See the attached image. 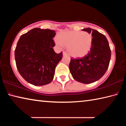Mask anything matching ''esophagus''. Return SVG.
<instances>
[{
	"label": "esophagus",
	"mask_w": 126,
	"mask_h": 126,
	"mask_svg": "<svg viewBox=\"0 0 126 126\" xmlns=\"http://www.w3.org/2000/svg\"><path fill=\"white\" fill-rule=\"evenodd\" d=\"M63 56H65V55H67V54L65 52H63Z\"/></svg>",
	"instance_id": "obj_1"
}]
</instances>
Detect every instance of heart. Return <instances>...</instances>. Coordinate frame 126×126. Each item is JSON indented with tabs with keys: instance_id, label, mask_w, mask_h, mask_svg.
Listing matches in <instances>:
<instances>
[{
	"instance_id": "b5f03b06",
	"label": "heart",
	"mask_w": 126,
	"mask_h": 126,
	"mask_svg": "<svg viewBox=\"0 0 126 126\" xmlns=\"http://www.w3.org/2000/svg\"><path fill=\"white\" fill-rule=\"evenodd\" d=\"M55 39L57 46L67 47L68 54L74 58H82L90 52L92 47L93 37L87 32L64 31Z\"/></svg>"
}]
</instances>
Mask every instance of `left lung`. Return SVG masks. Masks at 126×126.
I'll list each match as a JSON object with an SVG mask.
<instances>
[{"instance_id":"left-lung-1","label":"left lung","mask_w":126,"mask_h":126,"mask_svg":"<svg viewBox=\"0 0 126 126\" xmlns=\"http://www.w3.org/2000/svg\"><path fill=\"white\" fill-rule=\"evenodd\" d=\"M82 31L92 33V47L88 54L82 58L71 59L69 67L74 79L89 84L99 80L105 74L109 66L111 51L103 34L89 28Z\"/></svg>"}]
</instances>
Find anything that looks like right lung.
<instances>
[{
  "instance_id": "add662e5",
  "label": "right lung",
  "mask_w": 126,
  "mask_h": 126,
  "mask_svg": "<svg viewBox=\"0 0 126 126\" xmlns=\"http://www.w3.org/2000/svg\"><path fill=\"white\" fill-rule=\"evenodd\" d=\"M54 31L38 28L21 35L15 50L17 69L24 79L35 86L52 82L55 68L62 59V53L57 54L53 38Z\"/></svg>"
}]
</instances>
